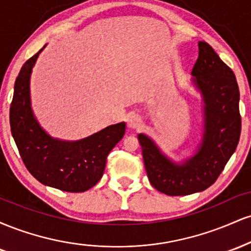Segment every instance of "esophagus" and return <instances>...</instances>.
Listing matches in <instances>:
<instances>
[{
  "label": "esophagus",
  "instance_id": "obj_1",
  "mask_svg": "<svg viewBox=\"0 0 251 251\" xmlns=\"http://www.w3.org/2000/svg\"><path fill=\"white\" fill-rule=\"evenodd\" d=\"M127 125L128 127L132 129L138 128L140 125H142V117H140L139 114H132V116H129L128 118Z\"/></svg>",
  "mask_w": 251,
  "mask_h": 251
}]
</instances>
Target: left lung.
Masks as SVG:
<instances>
[{
  "label": "left lung",
  "mask_w": 251,
  "mask_h": 251,
  "mask_svg": "<svg viewBox=\"0 0 251 251\" xmlns=\"http://www.w3.org/2000/svg\"><path fill=\"white\" fill-rule=\"evenodd\" d=\"M198 48L191 74L204 100V132L196 154L176 164L148 135L138 134L150 183L168 196L191 195L208 189L240 142V89L234 72L209 43L200 41Z\"/></svg>",
  "instance_id": "left-lung-1"
}]
</instances>
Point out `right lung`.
Instances as JSON below:
<instances>
[{
	"label": "right lung",
	"instance_id": "1",
	"mask_svg": "<svg viewBox=\"0 0 251 251\" xmlns=\"http://www.w3.org/2000/svg\"><path fill=\"white\" fill-rule=\"evenodd\" d=\"M40 51L25 62L16 77L9 112L11 134L25 168L40 183L61 191L83 192L101 179L107 155L122 140L126 125H111L77 142L46 133L30 107L29 79Z\"/></svg>",
	"mask_w": 251,
	"mask_h": 251
}]
</instances>
